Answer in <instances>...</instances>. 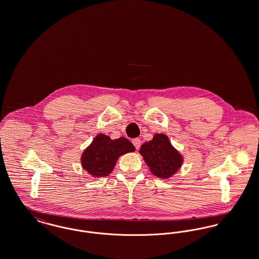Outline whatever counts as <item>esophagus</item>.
Returning <instances> with one entry per match:
<instances>
[{"label": "esophagus", "instance_id": "obj_1", "mask_svg": "<svg viewBox=\"0 0 259 259\" xmlns=\"http://www.w3.org/2000/svg\"><path fill=\"white\" fill-rule=\"evenodd\" d=\"M132 143H133V145H134V147H135L136 149H139L140 147H141V140L140 139H138V138H136V139H133V141H132Z\"/></svg>", "mask_w": 259, "mask_h": 259}]
</instances>
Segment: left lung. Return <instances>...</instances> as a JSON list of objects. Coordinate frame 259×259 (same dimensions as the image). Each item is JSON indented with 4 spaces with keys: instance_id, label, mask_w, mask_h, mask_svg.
Wrapping results in <instances>:
<instances>
[{
    "instance_id": "8db88e82",
    "label": "left lung",
    "mask_w": 259,
    "mask_h": 259,
    "mask_svg": "<svg viewBox=\"0 0 259 259\" xmlns=\"http://www.w3.org/2000/svg\"><path fill=\"white\" fill-rule=\"evenodd\" d=\"M150 172L154 176L167 179L177 172L183 163V156L172 148L169 138L164 134H155L140 149Z\"/></svg>"
}]
</instances>
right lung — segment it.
Segmentation results:
<instances>
[{"mask_svg":"<svg viewBox=\"0 0 259 259\" xmlns=\"http://www.w3.org/2000/svg\"><path fill=\"white\" fill-rule=\"evenodd\" d=\"M133 151L135 147L126 138L111 140L109 136L100 134L82 153L81 164L91 176L106 177L113 170L119 156Z\"/></svg>","mask_w":259,"mask_h":259,"instance_id":"right-lung-1","label":"right lung"}]
</instances>
